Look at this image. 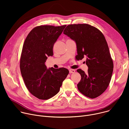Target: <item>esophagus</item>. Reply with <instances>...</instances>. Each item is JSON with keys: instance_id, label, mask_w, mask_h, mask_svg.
<instances>
[{"instance_id": "34e87169", "label": "esophagus", "mask_w": 129, "mask_h": 129, "mask_svg": "<svg viewBox=\"0 0 129 129\" xmlns=\"http://www.w3.org/2000/svg\"><path fill=\"white\" fill-rule=\"evenodd\" d=\"M69 73H74V72H75L76 70H74V69H69Z\"/></svg>"}]
</instances>
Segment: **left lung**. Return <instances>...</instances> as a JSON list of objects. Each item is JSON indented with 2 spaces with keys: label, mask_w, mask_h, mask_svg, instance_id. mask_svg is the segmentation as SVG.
<instances>
[{
  "label": "left lung",
  "mask_w": 129,
  "mask_h": 129,
  "mask_svg": "<svg viewBox=\"0 0 129 129\" xmlns=\"http://www.w3.org/2000/svg\"><path fill=\"white\" fill-rule=\"evenodd\" d=\"M63 33L76 42L78 59L87 57L88 73L77 70L81 76L78 90L91 99L99 96L108 87L113 70V61L104 35L87 24L68 25Z\"/></svg>",
  "instance_id": "obj_1"
}]
</instances>
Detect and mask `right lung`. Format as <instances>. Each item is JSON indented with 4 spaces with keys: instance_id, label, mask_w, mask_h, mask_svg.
<instances>
[{
    "instance_id": "right-lung-1",
    "label": "right lung",
    "mask_w": 129,
    "mask_h": 129,
    "mask_svg": "<svg viewBox=\"0 0 129 129\" xmlns=\"http://www.w3.org/2000/svg\"><path fill=\"white\" fill-rule=\"evenodd\" d=\"M66 25H40L34 28L25 40L20 68L25 85L34 96L48 100L60 90L69 73L65 68H47V57L53 56V47Z\"/></svg>"
}]
</instances>
